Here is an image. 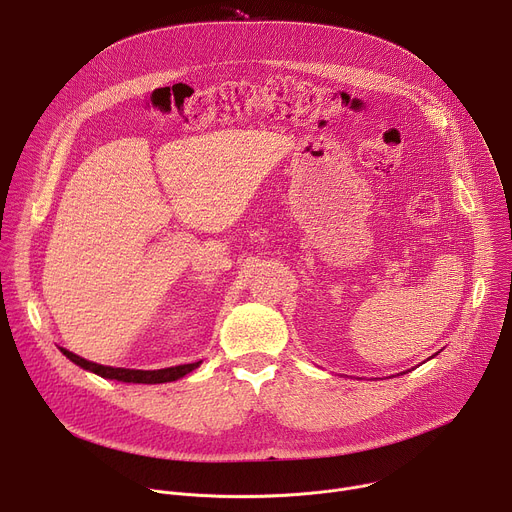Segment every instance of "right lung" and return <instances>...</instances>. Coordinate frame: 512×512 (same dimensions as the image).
<instances>
[{"label": "right lung", "instance_id": "right-lung-1", "mask_svg": "<svg viewBox=\"0 0 512 512\" xmlns=\"http://www.w3.org/2000/svg\"><path fill=\"white\" fill-rule=\"evenodd\" d=\"M60 352L70 358L75 364H79L81 369L91 371L103 379H115L121 383H141V385H158V383H170V381H178L184 375L192 373L196 367H200V362H192V364H180V367H170V369H158V371H135V369H115V367H103V364L91 362L87 358L77 356L75 352H70L66 348H60Z\"/></svg>", "mask_w": 512, "mask_h": 512}]
</instances>
